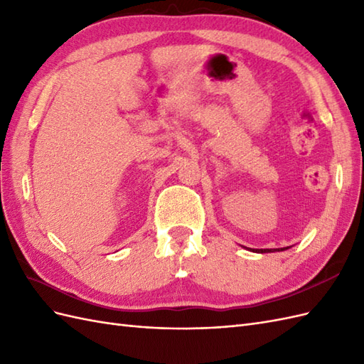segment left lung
<instances>
[{
    "label": "left lung",
    "instance_id": "left-lung-1",
    "mask_svg": "<svg viewBox=\"0 0 364 364\" xmlns=\"http://www.w3.org/2000/svg\"><path fill=\"white\" fill-rule=\"evenodd\" d=\"M274 250H279V249H274ZM284 250V249H281ZM255 252H259V253H267V252H273V249H257Z\"/></svg>",
    "mask_w": 364,
    "mask_h": 364
}]
</instances>
